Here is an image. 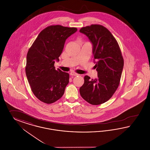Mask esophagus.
I'll list each match as a JSON object with an SVG mask.
<instances>
[{
	"instance_id": "34e87169",
	"label": "esophagus",
	"mask_w": 150,
	"mask_h": 150,
	"mask_svg": "<svg viewBox=\"0 0 150 150\" xmlns=\"http://www.w3.org/2000/svg\"><path fill=\"white\" fill-rule=\"evenodd\" d=\"M70 75H71V76H78V75H79V74L77 73H75V72H70Z\"/></svg>"
}]
</instances>
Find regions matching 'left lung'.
<instances>
[{
    "label": "left lung",
    "mask_w": 150,
    "mask_h": 150,
    "mask_svg": "<svg viewBox=\"0 0 150 150\" xmlns=\"http://www.w3.org/2000/svg\"><path fill=\"white\" fill-rule=\"evenodd\" d=\"M80 32L87 36L92 44L98 72L95 79L90 80L87 75L84 77L80 94L89 103L99 105L108 101L117 89L124 61L116 40L105 27L92 24L81 28Z\"/></svg>",
    "instance_id": "left-lung-1"
}]
</instances>
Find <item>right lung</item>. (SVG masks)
Listing matches in <instances>:
<instances>
[{"mask_svg":"<svg viewBox=\"0 0 150 150\" xmlns=\"http://www.w3.org/2000/svg\"><path fill=\"white\" fill-rule=\"evenodd\" d=\"M76 28L51 25L42 30L27 54L25 73L34 95L51 104L60 99L69 82V74L55 69V61L62 52L66 39Z\"/></svg>","mask_w":150,"mask_h":150,"instance_id":"right-lung-1","label":"right lung"}]
</instances>
